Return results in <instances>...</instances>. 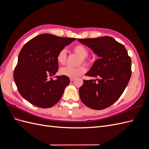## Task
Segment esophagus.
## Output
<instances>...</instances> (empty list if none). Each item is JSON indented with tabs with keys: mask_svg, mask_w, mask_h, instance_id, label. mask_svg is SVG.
Wrapping results in <instances>:
<instances>
[{
	"mask_svg": "<svg viewBox=\"0 0 149 149\" xmlns=\"http://www.w3.org/2000/svg\"><path fill=\"white\" fill-rule=\"evenodd\" d=\"M74 80V78H70V81H73Z\"/></svg>",
	"mask_w": 149,
	"mask_h": 149,
	"instance_id": "esophagus-1",
	"label": "esophagus"
}]
</instances>
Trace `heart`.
I'll return each instance as SVG.
<instances>
[{
	"instance_id": "b5f03b06",
	"label": "heart",
	"mask_w": 149,
	"mask_h": 149,
	"mask_svg": "<svg viewBox=\"0 0 149 149\" xmlns=\"http://www.w3.org/2000/svg\"><path fill=\"white\" fill-rule=\"evenodd\" d=\"M73 51L76 55H78L79 57H81V59L79 61V64L82 63L85 65L89 64V61L87 58L89 53L88 49L84 46L81 44L76 45L73 48ZM66 49H63L58 52L56 56V60L59 64L61 65H65L66 63ZM85 71L86 68L83 65H79L75 68L67 66L61 68L60 70V73L63 76H67V77L76 78L83 74Z\"/></svg>"
}]
</instances>
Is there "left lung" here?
<instances>
[{
    "mask_svg": "<svg viewBox=\"0 0 149 149\" xmlns=\"http://www.w3.org/2000/svg\"><path fill=\"white\" fill-rule=\"evenodd\" d=\"M100 57L86 74L96 80H84L79 89L81 101L95 110L109 107L123 93L131 76V59L123 44L111 37L78 38Z\"/></svg>",
    "mask_w": 149,
    "mask_h": 149,
    "instance_id": "obj_1",
    "label": "left lung"
}]
</instances>
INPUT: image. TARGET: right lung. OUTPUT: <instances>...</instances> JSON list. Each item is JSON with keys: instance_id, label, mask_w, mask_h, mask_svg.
Here are the masks:
<instances>
[{"instance_id": "obj_1", "label": "right lung", "mask_w": 149, "mask_h": 149, "mask_svg": "<svg viewBox=\"0 0 149 149\" xmlns=\"http://www.w3.org/2000/svg\"><path fill=\"white\" fill-rule=\"evenodd\" d=\"M76 40L49 33L39 35L22 48L13 72V79L20 94L31 104L42 108L54 106L70 83L65 76L48 79L58 70V52Z\"/></svg>"}]
</instances>
